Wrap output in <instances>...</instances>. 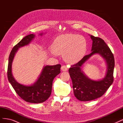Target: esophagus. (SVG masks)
Instances as JSON below:
<instances>
[{
    "label": "esophagus",
    "mask_w": 123,
    "mask_h": 123,
    "mask_svg": "<svg viewBox=\"0 0 123 123\" xmlns=\"http://www.w3.org/2000/svg\"><path fill=\"white\" fill-rule=\"evenodd\" d=\"M61 70L62 71H67L68 68H67V67L66 66H62V67Z\"/></svg>",
    "instance_id": "34e87169"
}]
</instances>
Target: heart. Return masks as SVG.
<instances>
[{"instance_id":"obj_1","label":"heart","mask_w":123,"mask_h":123,"mask_svg":"<svg viewBox=\"0 0 123 123\" xmlns=\"http://www.w3.org/2000/svg\"><path fill=\"white\" fill-rule=\"evenodd\" d=\"M51 50L56 55H62L66 62L75 64L84 57L87 50V42L80 35L63 34L56 38Z\"/></svg>"}]
</instances>
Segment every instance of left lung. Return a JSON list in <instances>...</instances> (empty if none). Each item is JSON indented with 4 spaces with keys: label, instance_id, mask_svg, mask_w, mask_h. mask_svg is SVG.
Instances as JSON below:
<instances>
[{
    "label": "left lung",
    "instance_id": "8db88e82",
    "mask_svg": "<svg viewBox=\"0 0 123 123\" xmlns=\"http://www.w3.org/2000/svg\"><path fill=\"white\" fill-rule=\"evenodd\" d=\"M89 35L92 40L91 53L85 56L79 62L71 66L69 69L72 81L74 94L80 101H89L101 97L113 81V54L104 40L94 36ZM97 54L105 61L107 70L105 76L103 79L93 80L85 75L81 68L92 55Z\"/></svg>",
    "mask_w": 123,
    "mask_h": 123
}]
</instances>
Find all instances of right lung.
<instances>
[{
    "label": "right lung",
    "instance_id": "right-lung-1",
    "mask_svg": "<svg viewBox=\"0 0 123 123\" xmlns=\"http://www.w3.org/2000/svg\"><path fill=\"white\" fill-rule=\"evenodd\" d=\"M43 34L40 33L39 35ZM33 34L25 36L15 46L11 51L8 68V78L11 85L16 93L25 102L30 103H43L50 97L51 94L52 83L54 78L61 73L60 64L44 66L42 72L35 82L31 85L21 84L14 79L12 72V66L15 54L19 48L27 46L35 38Z\"/></svg>",
    "mask_w": 123,
    "mask_h": 123
}]
</instances>
